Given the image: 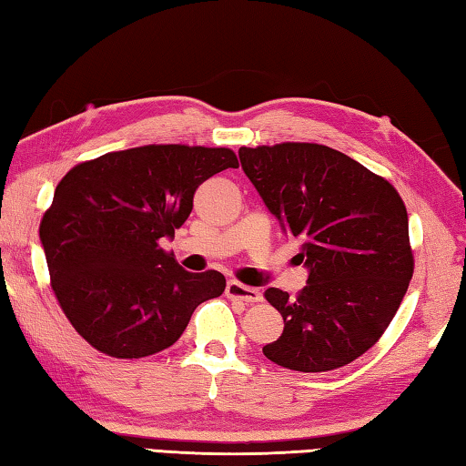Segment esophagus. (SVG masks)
Returning <instances> with one entry per match:
<instances>
[{
  "instance_id": "obj_1",
  "label": "esophagus",
  "mask_w": 466,
  "mask_h": 466,
  "mask_svg": "<svg viewBox=\"0 0 466 466\" xmlns=\"http://www.w3.org/2000/svg\"><path fill=\"white\" fill-rule=\"evenodd\" d=\"M225 292L228 299H238L243 300V303H259V300H262V292H259V289L246 287V284H241L238 280H228Z\"/></svg>"
}]
</instances>
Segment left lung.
<instances>
[{"label":"left lung","mask_w":466,"mask_h":466,"mask_svg":"<svg viewBox=\"0 0 466 466\" xmlns=\"http://www.w3.org/2000/svg\"><path fill=\"white\" fill-rule=\"evenodd\" d=\"M239 159L282 233L300 243L309 272L295 299L266 290L284 331L264 346V356L299 372L350 364L385 333L413 276L401 196L325 145L241 147Z\"/></svg>","instance_id":"obj_1"}]
</instances>
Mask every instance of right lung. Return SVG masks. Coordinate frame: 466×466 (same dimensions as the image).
Masks as SVG:
<instances>
[{"mask_svg": "<svg viewBox=\"0 0 466 466\" xmlns=\"http://www.w3.org/2000/svg\"><path fill=\"white\" fill-rule=\"evenodd\" d=\"M231 149L147 145L79 163L40 223L55 297L100 352L145 358L174 346L194 309L225 290L215 270L186 272L159 241L192 212L194 192L238 167Z\"/></svg>", "mask_w": 466, "mask_h": 466, "instance_id": "add662e5", "label": "right lung"}]
</instances>
